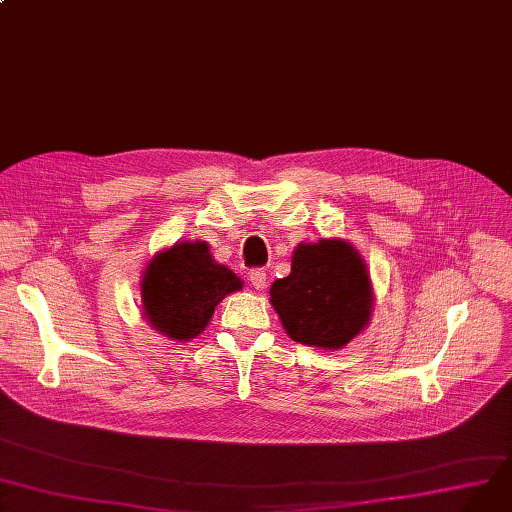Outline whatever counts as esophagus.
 Here are the masks:
<instances>
[{
    "label": "esophagus",
    "instance_id": "34e87169",
    "mask_svg": "<svg viewBox=\"0 0 512 512\" xmlns=\"http://www.w3.org/2000/svg\"><path fill=\"white\" fill-rule=\"evenodd\" d=\"M248 279H250L254 289L262 291L266 287V270L264 268H252L250 274H248Z\"/></svg>",
    "mask_w": 512,
    "mask_h": 512
}]
</instances>
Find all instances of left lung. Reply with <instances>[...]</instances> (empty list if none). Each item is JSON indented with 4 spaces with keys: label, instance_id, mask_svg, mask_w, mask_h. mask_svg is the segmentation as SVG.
Returning a JSON list of instances; mask_svg holds the SVG:
<instances>
[{
    "label": "left lung",
    "instance_id": "1",
    "mask_svg": "<svg viewBox=\"0 0 512 512\" xmlns=\"http://www.w3.org/2000/svg\"><path fill=\"white\" fill-rule=\"evenodd\" d=\"M371 301L367 266L342 240L299 244L289 277L270 287V303L287 334L320 348H340L355 338L369 322Z\"/></svg>",
    "mask_w": 512,
    "mask_h": 512
}]
</instances>
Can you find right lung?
Instances as JSON below:
<instances>
[{
	"mask_svg": "<svg viewBox=\"0 0 512 512\" xmlns=\"http://www.w3.org/2000/svg\"><path fill=\"white\" fill-rule=\"evenodd\" d=\"M242 289L235 274L215 264L205 242H184L155 256L141 285L149 324L174 340H188L209 324L215 305Z\"/></svg>",
	"mask_w": 512,
	"mask_h": 512,
	"instance_id": "obj_1",
	"label": "right lung"
}]
</instances>
